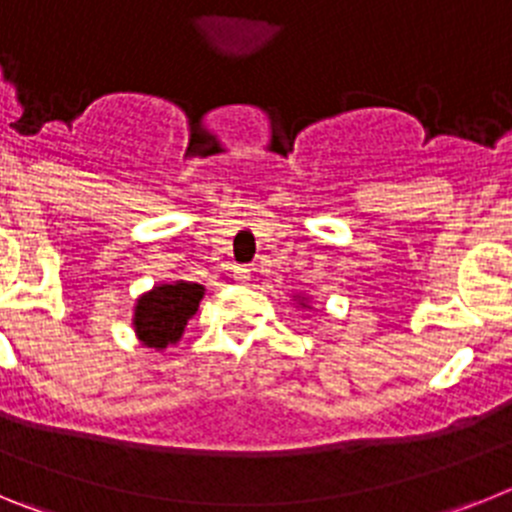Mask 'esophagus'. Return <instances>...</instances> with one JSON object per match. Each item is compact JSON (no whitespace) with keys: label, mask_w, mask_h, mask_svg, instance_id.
Wrapping results in <instances>:
<instances>
[{"label":"esophagus","mask_w":512,"mask_h":512,"mask_svg":"<svg viewBox=\"0 0 512 512\" xmlns=\"http://www.w3.org/2000/svg\"><path fill=\"white\" fill-rule=\"evenodd\" d=\"M233 279H235V282L246 284L248 279H251V269H246V266H235V269H233Z\"/></svg>","instance_id":"34e87169"}]
</instances>
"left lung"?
<instances>
[{
    "label": "left lung",
    "mask_w": 512,
    "mask_h": 512,
    "mask_svg": "<svg viewBox=\"0 0 512 512\" xmlns=\"http://www.w3.org/2000/svg\"><path fill=\"white\" fill-rule=\"evenodd\" d=\"M297 305H302V307H310V305H307V300H305V297H302V300L297 302Z\"/></svg>",
    "instance_id": "left-lung-1"
}]
</instances>
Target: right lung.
Here are the masks:
<instances>
[{
    "mask_svg": "<svg viewBox=\"0 0 512 512\" xmlns=\"http://www.w3.org/2000/svg\"><path fill=\"white\" fill-rule=\"evenodd\" d=\"M205 297V287L197 282H171L148 289L135 302L133 328L143 346L164 351L171 343H179L189 318H192L200 300Z\"/></svg>",
    "mask_w": 512,
    "mask_h": 512,
    "instance_id": "right-lung-1",
    "label": "right lung"
}]
</instances>
